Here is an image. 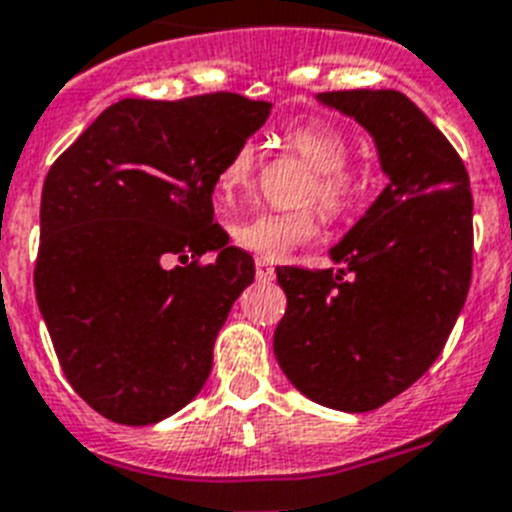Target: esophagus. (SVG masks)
<instances>
[{
	"mask_svg": "<svg viewBox=\"0 0 512 512\" xmlns=\"http://www.w3.org/2000/svg\"><path fill=\"white\" fill-rule=\"evenodd\" d=\"M255 273H257V281H273L275 278V268L268 260H262V257L255 262Z\"/></svg>",
	"mask_w": 512,
	"mask_h": 512,
	"instance_id": "1",
	"label": "esophagus"
}]
</instances>
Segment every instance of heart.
<instances>
[{"label":"heart","mask_w":512,"mask_h":512,"mask_svg":"<svg viewBox=\"0 0 512 512\" xmlns=\"http://www.w3.org/2000/svg\"><path fill=\"white\" fill-rule=\"evenodd\" d=\"M281 144L314 172L306 203H317L332 221H350L366 203L368 185L361 175L348 170L353 146L337 126L327 121H299L281 131ZM255 175V146L239 144L216 175V193L229 201L244 190ZM319 234L314 211L275 213L257 211L234 224L231 237L247 252L268 260H281L288 252L311 242Z\"/></svg>","instance_id":"b5f03b06"}]
</instances>
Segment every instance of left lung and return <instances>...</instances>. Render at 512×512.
Masks as SVG:
<instances>
[{
	"label": "left lung",
	"mask_w": 512,
	"mask_h": 512,
	"mask_svg": "<svg viewBox=\"0 0 512 512\" xmlns=\"http://www.w3.org/2000/svg\"><path fill=\"white\" fill-rule=\"evenodd\" d=\"M376 141L389 185L332 250L340 268H278L273 337L291 384L342 412L376 410L441 355L471 283L469 175L428 115L397 90L322 92Z\"/></svg>",
	"instance_id": "1"
}]
</instances>
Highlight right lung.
Returning <instances> with one entry per match:
<instances>
[{
  "instance_id": "obj_1",
  "label": "right lung",
  "mask_w": 512,
  "mask_h": 512,
  "mask_svg": "<svg viewBox=\"0 0 512 512\" xmlns=\"http://www.w3.org/2000/svg\"><path fill=\"white\" fill-rule=\"evenodd\" d=\"M234 92L121 100L48 170L35 299L79 397L121 425L175 415L255 262L213 224L216 175L268 121ZM216 249V263H201Z\"/></svg>"
}]
</instances>
